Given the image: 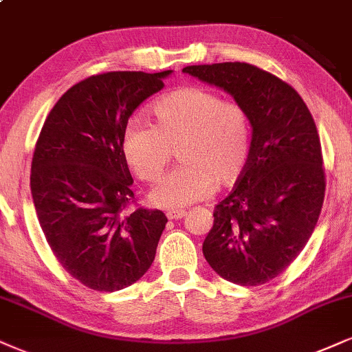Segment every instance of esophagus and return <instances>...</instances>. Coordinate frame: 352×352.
<instances>
[{
    "label": "esophagus",
    "instance_id": "esophagus-1",
    "mask_svg": "<svg viewBox=\"0 0 352 352\" xmlns=\"http://www.w3.org/2000/svg\"><path fill=\"white\" fill-rule=\"evenodd\" d=\"M186 215V210H168L166 217L169 220H177V219H183Z\"/></svg>",
    "mask_w": 352,
    "mask_h": 352
}]
</instances>
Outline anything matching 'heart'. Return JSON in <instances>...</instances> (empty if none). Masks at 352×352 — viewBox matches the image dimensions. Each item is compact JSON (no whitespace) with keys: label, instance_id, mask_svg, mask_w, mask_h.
<instances>
[{"label":"heart","instance_id":"b5f03b06","mask_svg":"<svg viewBox=\"0 0 352 352\" xmlns=\"http://www.w3.org/2000/svg\"><path fill=\"white\" fill-rule=\"evenodd\" d=\"M153 125L130 120L122 151L138 179L156 181L175 150L181 164L150 190L162 209H183L209 197L215 184H233L248 163L251 127L240 104L223 101L214 91L186 86L151 106Z\"/></svg>","mask_w":352,"mask_h":352}]
</instances>
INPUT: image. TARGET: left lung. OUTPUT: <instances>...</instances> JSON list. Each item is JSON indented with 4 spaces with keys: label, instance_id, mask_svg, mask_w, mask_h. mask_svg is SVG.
<instances>
[{
    "label": "left lung",
    "instance_id": "obj_1",
    "mask_svg": "<svg viewBox=\"0 0 352 352\" xmlns=\"http://www.w3.org/2000/svg\"><path fill=\"white\" fill-rule=\"evenodd\" d=\"M184 73L232 94L253 127L245 171L214 209L202 253L238 285H261L305 248L324 199L318 130L292 86L250 63L192 65Z\"/></svg>",
    "mask_w": 352,
    "mask_h": 352
}]
</instances>
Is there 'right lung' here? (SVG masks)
<instances>
[{"label":"right lung","instance_id":"right-lung-1","mask_svg":"<svg viewBox=\"0 0 352 352\" xmlns=\"http://www.w3.org/2000/svg\"><path fill=\"white\" fill-rule=\"evenodd\" d=\"M171 73L86 78L56 101L37 138L30 190L38 223L65 271L93 290L129 287L155 259L168 219L156 209L125 210L135 196L122 135Z\"/></svg>","mask_w":352,"mask_h":352}]
</instances>
